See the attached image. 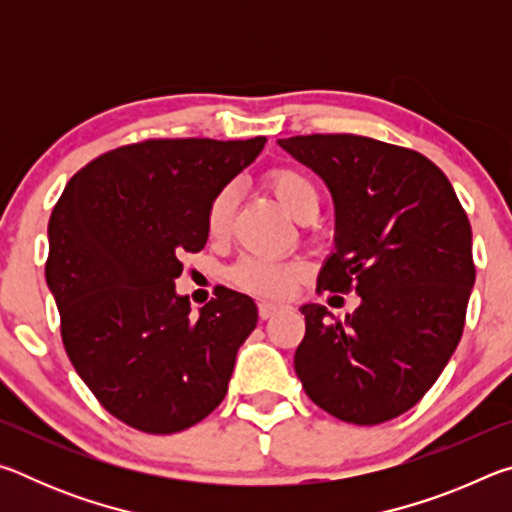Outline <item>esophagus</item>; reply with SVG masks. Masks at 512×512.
I'll return each mask as SVG.
<instances>
[{
  "mask_svg": "<svg viewBox=\"0 0 512 512\" xmlns=\"http://www.w3.org/2000/svg\"><path fill=\"white\" fill-rule=\"evenodd\" d=\"M277 309H280V307L273 305V302H259V318H262V320L271 318Z\"/></svg>",
  "mask_w": 512,
  "mask_h": 512,
  "instance_id": "34e87169",
  "label": "esophagus"
}]
</instances>
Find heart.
<instances>
[{
    "label": "heart",
    "instance_id": "b5f03b06",
    "mask_svg": "<svg viewBox=\"0 0 512 512\" xmlns=\"http://www.w3.org/2000/svg\"><path fill=\"white\" fill-rule=\"evenodd\" d=\"M264 183L277 198V203H280L293 219L300 221L305 219V216H316L320 205L318 185L302 169L287 167V164L273 167L266 171ZM232 207H235V189L221 187L219 192L212 196V201L207 205L205 212V228L212 237L223 235L225 228H228ZM305 271L307 268L302 262H282V259L248 255L241 257L239 262L232 266L230 280L235 282L241 291L277 300L287 296L298 277L305 275Z\"/></svg>",
    "mask_w": 512,
    "mask_h": 512
}]
</instances>
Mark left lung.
<instances>
[{
  "label": "left lung",
  "mask_w": 512,
  "mask_h": 512,
  "mask_svg": "<svg viewBox=\"0 0 512 512\" xmlns=\"http://www.w3.org/2000/svg\"><path fill=\"white\" fill-rule=\"evenodd\" d=\"M280 146L336 203V253L316 291L361 298L343 323L316 302L300 307L302 388L343 422L393 420L422 400L463 336L476 277L470 219L445 173L413 149L350 133Z\"/></svg>",
  "instance_id": "left-lung-1"
}]
</instances>
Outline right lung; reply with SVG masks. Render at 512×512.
I'll return each instance as SVG.
<instances>
[{
  "instance_id": "right-lung-1",
  "label": "right lung",
  "mask_w": 512,
  "mask_h": 512,
  "mask_svg": "<svg viewBox=\"0 0 512 512\" xmlns=\"http://www.w3.org/2000/svg\"><path fill=\"white\" fill-rule=\"evenodd\" d=\"M266 137L144 140L97 155L72 176L49 219L45 277L69 361L128 427L176 433L228 393L239 345L257 325L253 298L221 287L201 316L173 280L207 241L212 196Z\"/></svg>"
}]
</instances>
